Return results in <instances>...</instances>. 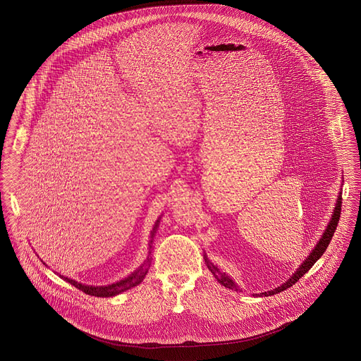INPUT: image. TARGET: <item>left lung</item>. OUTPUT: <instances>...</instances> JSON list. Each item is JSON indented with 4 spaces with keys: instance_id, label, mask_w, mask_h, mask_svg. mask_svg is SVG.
<instances>
[{
    "instance_id": "8db88e82",
    "label": "left lung",
    "mask_w": 361,
    "mask_h": 361,
    "mask_svg": "<svg viewBox=\"0 0 361 361\" xmlns=\"http://www.w3.org/2000/svg\"><path fill=\"white\" fill-rule=\"evenodd\" d=\"M341 210H342V193L338 197L333 218L330 220V223H329V226H327V228H326L325 233L322 235L321 240L317 243V245L314 246V249L312 250V253L309 255L308 258L301 264V266L298 269V271L293 274L290 279L286 281L284 284H281V287H278V288H275V290H267V292H264V293H258V295H255V296H271V295H276V293H279L281 290L290 288L292 284H295L296 281H299L301 276H304L305 274L308 273L309 270H310V267L316 264L317 261L321 258V255L325 253L327 246H329L330 241H331V238L334 236L335 229H336V226H338V223H339V218H341ZM204 261H206V264H207L209 270L214 274V276L216 278V281H219L220 284H223L226 288H229V290H238V286L235 284V281H232L229 276H227L226 273H220L219 269H218L216 266H214V264L207 259L206 255H204Z\"/></svg>"
}]
</instances>
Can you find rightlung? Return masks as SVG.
<instances>
[{
	"label": "right lung",
	"instance_id": "add662e5",
	"mask_svg": "<svg viewBox=\"0 0 361 361\" xmlns=\"http://www.w3.org/2000/svg\"><path fill=\"white\" fill-rule=\"evenodd\" d=\"M159 220H157V224H155V227L152 229L151 238H154V233L157 232ZM151 243H152V240L149 241V244H151ZM149 247H151V246H149ZM149 253H151V252H149ZM149 264H151V258L147 257V259H146V262H145V266H141V267H140L137 271H134L130 276L125 278L123 281H117L115 284H111V286H102V287L86 286V284H82V283L73 281V279H69V278H65L63 275H60V276H61L62 279H65V281H68V283L73 284L75 288L83 290V292H85V293H87V295L95 296V298H111V296H116V295L121 293L123 290H129V288H132L134 286L140 284V283L145 279V276H146L147 271H149Z\"/></svg>",
	"mask_w": 361,
	"mask_h": 361
}]
</instances>
